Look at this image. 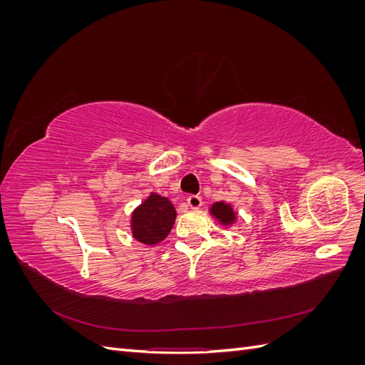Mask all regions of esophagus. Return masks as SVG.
I'll return each mask as SVG.
<instances>
[{
	"label": "esophagus",
	"mask_w": 365,
	"mask_h": 365,
	"mask_svg": "<svg viewBox=\"0 0 365 365\" xmlns=\"http://www.w3.org/2000/svg\"><path fill=\"white\" fill-rule=\"evenodd\" d=\"M187 204H189L190 208H200L202 205V197L200 195H190L187 197Z\"/></svg>",
	"instance_id": "esophagus-1"
}]
</instances>
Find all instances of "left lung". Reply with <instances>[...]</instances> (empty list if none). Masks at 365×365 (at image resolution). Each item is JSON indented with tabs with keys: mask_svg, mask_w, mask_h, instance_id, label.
<instances>
[{
	"mask_svg": "<svg viewBox=\"0 0 365 365\" xmlns=\"http://www.w3.org/2000/svg\"><path fill=\"white\" fill-rule=\"evenodd\" d=\"M210 213H212L222 225H233L236 217H237L233 207H231L227 202H224V201L215 202L212 205V208H210Z\"/></svg>",
	"mask_w": 365,
	"mask_h": 365,
	"instance_id": "left-lung-1",
	"label": "left lung"
}]
</instances>
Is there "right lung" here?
<instances>
[{
	"mask_svg": "<svg viewBox=\"0 0 365 365\" xmlns=\"http://www.w3.org/2000/svg\"><path fill=\"white\" fill-rule=\"evenodd\" d=\"M175 219L176 210L168 197L158 193H150L148 200L132 212V236L141 244L157 245L168 237Z\"/></svg>",
	"mask_w": 365,
	"mask_h": 365,
	"instance_id": "obj_1",
	"label": "right lung"
}]
</instances>
